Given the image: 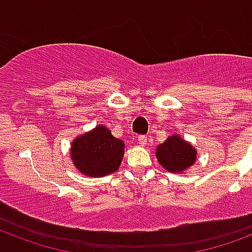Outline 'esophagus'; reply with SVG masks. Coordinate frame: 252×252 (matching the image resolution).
I'll return each mask as SVG.
<instances>
[{
  "label": "esophagus",
  "mask_w": 252,
  "mask_h": 252,
  "mask_svg": "<svg viewBox=\"0 0 252 252\" xmlns=\"http://www.w3.org/2000/svg\"><path fill=\"white\" fill-rule=\"evenodd\" d=\"M138 144H141V145H145V144H148V137H146L145 134L138 136Z\"/></svg>",
  "instance_id": "34e87169"
}]
</instances>
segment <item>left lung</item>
<instances>
[{"label": "left lung", "instance_id": "8db88e82", "mask_svg": "<svg viewBox=\"0 0 252 252\" xmlns=\"http://www.w3.org/2000/svg\"><path fill=\"white\" fill-rule=\"evenodd\" d=\"M157 158L167 171H184L186 168L193 165L196 159V150L179 136H172L168 137L163 144L158 145Z\"/></svg>", "mask_w": 252, "mask_h": 252}]
</instances>
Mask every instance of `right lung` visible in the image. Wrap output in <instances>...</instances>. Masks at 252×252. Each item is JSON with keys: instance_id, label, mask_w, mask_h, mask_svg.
I'll return each instance as SVG.
<instances>
[{"instance_id": "add662e5", "label": "right lung", "mask_w": 252, "mask_h": 252, "mask_svg": "<svg viewBox=\"0 0 252 252\" xmlns=\"http://www.w3.org/2000/svg\"><path fill=\"white\" fill-rule=\"evenodd\" d=\"M72 159L87 176H104L118 170L124 156V142L114 137L108 128L98 126L72 144Z\"/></svg>"}]
</instances>
